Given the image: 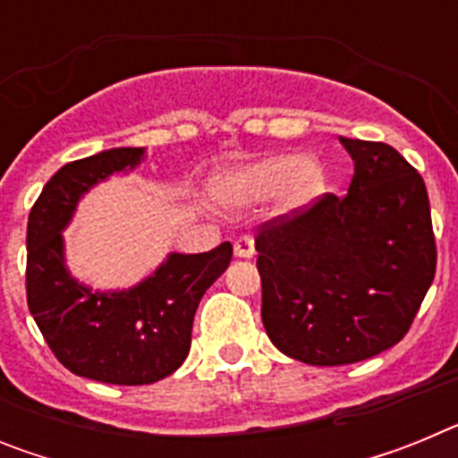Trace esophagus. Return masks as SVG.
Masks as SVG:
<instances>
[{"label":"esophagus","instance_id":"esophagus-1","mask_svg":"<svg viewBox=\"0 0 458 458\" xmlns=\"http://www.w3.org/2000/svg\"><path fill=\"white\" fill-rule=\"evenodd\" d=\"M233 254H236L238 259H250L254 254V238L250 236V233H245V236L238 238L236 242H233Z\"/></svg>","mask_w":458,"mask_h":458}]
</instances>
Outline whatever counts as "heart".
Instances as JSON below:
<instances>
[{"label":"heart","instance_id":"obj_1","mask_svg":"<svg viewBox=\"0 0 458 458\" xmlns=\"http://www.w3.org/2000/svg\"><path fill=\"white\" fill-rule=\"evenodd\" d=\"M282 190L286 208L311 204L326 190V169L317 157L268 153L220 174L217 192L238 204L264 201Z\"/></svg>","mask_w":458,"mask_h":458}]
</instances>
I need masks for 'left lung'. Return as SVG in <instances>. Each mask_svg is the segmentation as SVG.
Listing matches in <instances>:
<instances>
[{
	"label": "left lung",
	"instance_id": "8db88e82",
	"mask_svg": "<svg viewBox=\"0 0 458 458\" xmlns=\"http://www.w3.org/2000/svg\"><path fill=\"white\" fill-rule=\"evenodd\" d=\"M355 172L346 197L261 225L254 248L270 342L305 365L374 358L408 333L436 275L428 194L383 141L339 137Z\"/></svg>",
	"mask_w": 458,
	"mask_h": 458
}]
</instances>
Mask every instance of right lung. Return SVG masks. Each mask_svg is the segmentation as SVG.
<instances>
[{
	"label": "right lung",
	"instance_id": "right-lung-1",
	"mask_svg": "<svg viewBox=\"0 0 458 458\" xmlns=\"http://www.w3.org/2000/svg\"><path fill=\"white\" fill-rule=\"evenodd\" d=\"M144 160V148H109L64 165L27 222V305L56 360L72 374L148 386L174 374L190 351L201 295L232 261V242L204 254H167L156 273L123 291H93L68 273L62 232L80 199L112 174Z\"/></svg>",
	"mask_w": 458,
	"mask_h": 458
}]
</instances>
